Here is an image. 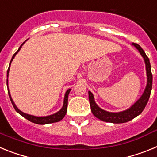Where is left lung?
Returning a JSON list of instances; mask_svg holds the SVG:
<instances>
[{"label":"left lung","instance_id":"8db88e82","mask_svg":"<svg viewBox=\"0 0 157 157\" xmlns=\"http://www.w3.org/2000/svg\"><path fill=\"white\" fill-rule=\"evenodd\" d=\"M131 45H134L138 49L141 56L143 57L144 61H145L147 75L146 86H145V90H144L142 95L140 97L139 99L136 101L132 106H130L129 109H126V110L119 112H107V111L101 109L96 104L94 94L90 91H89V100H90V104L91 112H92L94 116H96L98 119L102 120V121L112 123H127V122L133 120L136 116H139L141 114L145 108V106H146L148 101L149 99L152 86V72H151L150 62H149V58L146 56L145 52H144V50L141 48L139 45L136 44V43H132Z\"/></svg>","mask_w":157,"mask_h":157}]
</instances>
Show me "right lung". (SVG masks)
<instances>
[{"mask_svg": "<svg viewBox=\"0 0 157 157\" xmlns=\"http://www.w3.org/2000/svg\"><path fill=\"white\" fill-rule=\"evenodd\" d=\"M27 41V40L24 41V42L20 45V47L19 48V49L17 50V52L16 53L14 54L13 56H12V59H11L10 63H9V67L8 69V71H7V77L8 78V74H9V68H10V66H11V63H12V60L13 59L15 58L16 54L19 52V51L20 50V48H22V46L23 45L25 42ZM7 86H8V95H9V98L11 100V102H12V105H13L14 109L16 112L19 113V114L21 115L22 116L25 118V119H27L29 121L32 122V123H36V124H40V125H45V124H48V123H56V122H59L63 119V117L65 116L67 113V100H68V94L71 91V89L67 90L65 93V95H64V99H63V107L61 108V109L59 111H58L56 113H54V114L52 115H49V116H32V115H29L27 114V113H24L22 111L19 110V109L17 108V106L16 105V104L14 103L13 100H12V97H11V94L9 92V90H8V80L7 78Z\"/></svg>", "mask_w": 157, "mask_h": 157, "instance_id": "1", "label": "right lung"}]
</instances>
